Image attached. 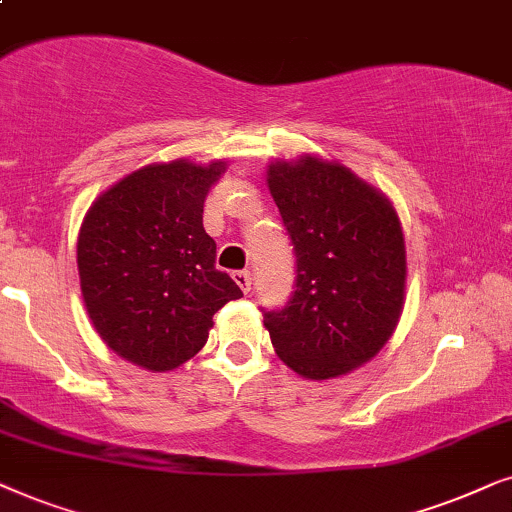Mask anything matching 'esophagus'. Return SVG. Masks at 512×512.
<instances>
[{
    "label": "esophagus",
    "mask_w": 512,
    "mask_h": 512,
    "mask_svg": "<svg viewBox=\"0 0 512 512\" xmlns=\"http://www.w3.org/2000/svg\"><path fill=\"white\" fill-rule=\"evenodd\" d=\"M231 278H234L238 288H241V290L245 292V295H248L250 288H252V278H250V271H245V269H243V271H234V274H231Z\"/></svg>",
    "instance_id": "34e87169"
}]
</instances>
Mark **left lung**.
<instances>
[{"label": "left lung", "instance_id": "left-lung-1", "mask_svg": "<svg viewBox=\"0 0 512 512\" xmlns=\"http://www.w3.org/2000/svg\"><path fill=\"white\" fill-rule=\"evenodd\" d=\"M295 250V290L262 309L278 358L309 379L351 372L393 335L405 299L398 215L349 168L304 156L267 170Z\"/></svg>", "mask_w": 512, "mask_h": 512}]
</instances>
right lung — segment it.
I'll return each instance as SVG.
<instances>
[{
	"label": "right lung",
	"mask_w": 512,
	"mask_h": 512,
	"mask_svg": "<svg viewBox=\"0 0 512 512\" xmlns=\"http://www.w3.org/2000/svg\"><path fill=\"white\" fill-rule=\"evenodd\" d=\"M224 163H161L131 173L88 210L79 231L81 295L95 330L121 358L166 372L194 358L213 316L243 297L215 269L203 201Z\"/></svg>",
	"instance_id": "obj_1"
}]
</instances>
